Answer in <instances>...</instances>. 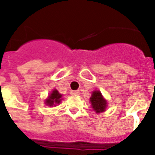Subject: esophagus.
<instances>
[{"label": "esophagus", "instance_id": "esophagus-1", "mask_svg": "<svg viewBox=\"0 0 155 155\" xmlns=\"http://www.w3.org/2000/svg\"><path fill=\"white\" fill-rule=\"evenodd\" d=\"M80 91H78V90H75V91H71V95H72V96H79L80 95Z\"/></svg>", "mask_w": 155, "mask_h": 155}]
</instances>
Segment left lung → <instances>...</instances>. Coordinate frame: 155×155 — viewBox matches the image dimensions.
<instances>
[{"label":"left lung","mask_w":155,"mask_h":155,"mask_svg":"<svg viewBox=\"0 0 155 155\" xmlns=\"http://www.w3.org/2000/svg\"><path fill=\"white\" fill-rule=\"evenodd\" d=\"M90 101L92 104V106L97 113H101L105 110L107 106V101L104 99L101 93L99 91H94L92 92V95L90 98Z\"/></svg>","instance_id":"1"}]
</instances>
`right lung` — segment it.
I'll use <instances>...</instances> for the list:
<instances>
[{
	"mask_svg": "<svg viewBox=\"0 0 155 155\" xmlns=\"http://www.w3.org/2000/svg\"><path fill=\"white\" fill-rule=\"evenodd\" d=\"M61 97H62V95L59 94L57 90L54 89L52 92L51 94L49 96L48 99H47L46 104L49 106H53L56 104H59L61 101Z\"/></svg>",
	"mask_w": 155,
	"mask_h": 155,
	"instance_id": "right-lung-1",
	"label": "right lung"
}]
</instances>
